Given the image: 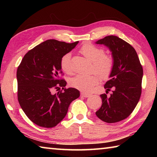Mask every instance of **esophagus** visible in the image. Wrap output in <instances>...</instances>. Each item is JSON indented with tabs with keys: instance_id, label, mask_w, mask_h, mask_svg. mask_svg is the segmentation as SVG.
I'll return each instance as SVG.
<instances>
[{
	"instance_id": "obj_1",
	"label": "esophagus",
	"mask_w": 157,
	"mask_h": 157,
	"mask_svg": "<svg viewBox=\"0 0 157 157\" xmlns=\"http://www.w3.org/2000/svg\"><path fill=\"white\" fill-rule=\"evenodd\" d=\"M81 96L84 97V98H88V97L90 96V94H87V93L82 92V93H81Z\"/></svg>"
}]
</instances>
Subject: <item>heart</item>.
I'll return each mask as SVG.
<instances>
[{"label": "heart", "instance_id": "b5f03b06", "mask_svg": "<svg viewBox=\"0 0 157 157\" xmlns=\"http://www.w3.org/2000/svg\"><path fill=\"white\" fill-rule=\"evenodd\" d=\"M79 52L82 55L93 63V70L95 71L101 78L106 79L110 75L113 69V60L110 55L104 54V50L91 44H85ZM71 54L66 53L60 61L61 69L67 74L73 73L70 63ZM99 82L98 76L95 73L91 75H78L69 79V84L74 88L83 91H90Z\"/></svg>", "mask_w": 157, "mask_h": 157}]
</instances>
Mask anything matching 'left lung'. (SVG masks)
Returning a JSON list of instances; mask_svg holds the SVG:
<instances>
[{
	"mask_svg": "<svg viewBox=\"0 0 157 157\" xmlns=\"http://www.w3.org/2000/svg\"><path fill=\"white\" fill-rule=\"evenodd\" d=\"M107 46L111 52L113 66L109 80L105 84L107 97L100 95L102 104L95 114L108 123L127 118L136 107L141 95L143 67L136 50L131 45L116 36H107L95 42Z\"/></svg>",
	"mask_w": 157,
	"mask_h": 157,
	"instance_id": "8db88e82",
	"label": "left lung"
}]
</instances>
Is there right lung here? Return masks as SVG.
<instances>
[{
  "label": "right lung",
  "instance_id": "1",
  "mask_svg": "<svg viewBox=\"0 0 157 157\" xmlns=\"http://www.w3.org/2000/svg\"><path fill=\"white\" fill-rule=\"evenodd\" d=\"M79 41L68 44L48 39L26 53L18 66L17 78L18 100L30 120L37 125L50 128L62 121L72 101L79 91L66 89V82L59 78L62 73L60 61ZM64 90L52 94L54 88Z\"/></svg>",
  "mask_w": 157,
  "mask_h": 157
}]
</instances>
